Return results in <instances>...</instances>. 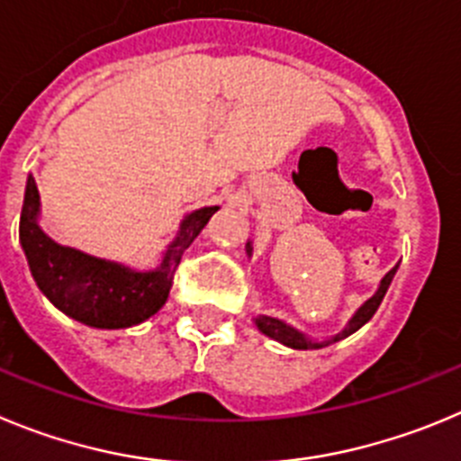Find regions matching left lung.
Masks as SVG:
<instances>
[{
    "mask_svg": "<svg viewBox=\"0 0 461 461\" xmlns=\"http://www.w3.org/2000/svg\"><path fill=\"white\" fill-rule=\"evenodd\" d=\"M248 255H252V245L250 243H248ZM395 270H398V266H395V268H391L389 273H386L384 277H382L380 289H377V294L373 295L371 300H366V303L361 304L359 309H357L355 316H352L350 321H348L346 330H343L341 334H337V337L328 339V341H313V339L304 337L303 332H298V330L291 328V325H286V322L277 321V318H270V316H257V321H255L257 328H259L261 332L266 334V337L275 339V341L284 343V346L294 348V350H318V348L332 346V343H337V341H341V339H346V337H350V334H355L357 330L364 328V325H366V322L371 321L373 313L377 312V307H380L382 300H384L386 291H389L391 279H393Z\"/></svg>",
    "mask_w": 461,
    "mask_h": 461,
    "instance_id": "obj_1",
    "label": "left lung"
}]
</instances>
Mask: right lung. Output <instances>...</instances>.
Masks as SVG:
<instances>
[{
	"mask_svg": "<svg viewBox=\"0 0 461 461\" xmlns=\"http://www.w3.org/2000/svg\"><path fill=\"white\" fill-rule=\"evenodd\" d=\"M41 195L29 175L20 216V243L38 289L66 316L88 328L120 330L148 321L166 304L182 255L197 239L218 206H204L184 218L177 239L167 245L161 266L139 273L122 264L59 245L38 225Z\"/></svg>",
	"mask_w": 461,
	"mask_h": 461,
	"instance_id": "add662e5",
	"label": "right lung"
}]
</instances>
